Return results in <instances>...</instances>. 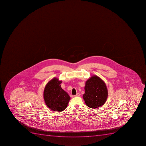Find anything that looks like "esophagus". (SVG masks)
Wrapping results in <instances>:
<instances>
[{
	"label": "esophagus",
	"mask_w": 146,
	"mask_h": 146,
	"mask_svg": "<svg viewBox=\"0 0 146 146\" xmlns=\"http://www.w3.org/2000/svg\"><path fill=\"white\" fill-rule=\"evenodd\" d=\"M80 93H77V94H76V95H74V96L75 97H79V96H80Z\"/></svg>",
	"instance_id": "esophagus-1"
}]
</instances>
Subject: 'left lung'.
<instances>
[{
    "label": "left lung",
    "mask_w": 146,
    "mask_h": 146,
    "mask_svg": "<svg viewBox=\"0 0 146 146\" xmlns=\"http://www.w3.org/2000/svg\"><path fill=\"white\" fill-rule=\"evenodd\" d=\"M83 99L87 106L95 109L102 106L108 98V90L104 81L94 75L86 81Z\"/></svg>",
    "instance_id": "8db88e82"
}]
</instances>
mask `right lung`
I'll return each instance as SVG.
<instances>
[{"label": "right lung", "instance_id": "obj_1", "mask_svg": "<svg viewBox=\"0 0 146 146\" xmlns=\"http://www.w3.org/2000/svg\"><path fill=\"white\" fill-rule=\"evenodd\" d=\"M56 78L48 82L43 92L44 101L47 106L54 111H62L67 107L70 97L61 88L60 84Z\"/></svg>", "mask_w": 146, "mask_h": 146}]
</instances>
